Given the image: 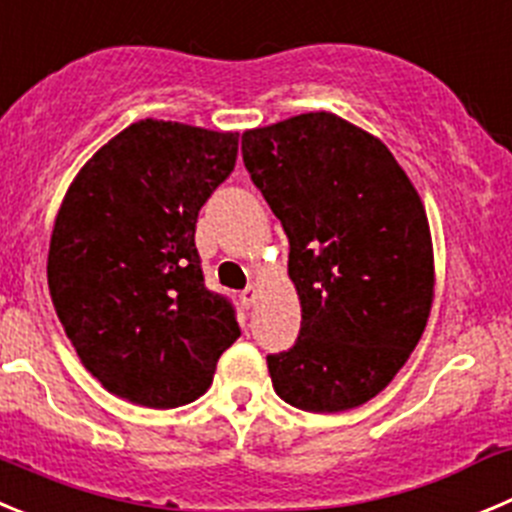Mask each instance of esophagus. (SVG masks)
<instances>
[{
	"label": "esophagus",
	"mask_w": 512,
	"mask_h": 512,
	"mask_svg": "<svg viewBox=\"0 0 512 512\" xmlns=\"http://www.w3.org/2000/svg\"><path fill=\"white\" fill-rule=\"evenodd\" d=\"M256 299H259V284H248V287L241 292V302L246 304V307H253Z\"/></svg>",
	"instance_id": "1"
}]
</instances>
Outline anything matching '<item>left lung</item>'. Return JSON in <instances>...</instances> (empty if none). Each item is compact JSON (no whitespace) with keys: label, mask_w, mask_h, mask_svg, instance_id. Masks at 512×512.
I'll return each instance as SVG.
<instances>
[{"label":"left lung","mask_w":512,"mask_h":512,"mask_svg":"<svg viewBox=\"0 0 512 512\" xmlns=\"http://www.w3.org/2000/svg\"><path fill=\"white\" fill-rule=\"evenodd\" d=\"M243 162L289 238L302 304L294 348L266 358L276 396L312 414L363 406L429 322L434 246L386 144L330 111L243 131Z\"/></svg>","instance_id":"1"}]
</instances>
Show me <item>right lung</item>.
I'll use <instances>...</instances> for the list:
<instances>
[{"label":"right lung","mask_w":512,"mask_h":512,"mask_svg":"<svg viewBox=\"0 0 512 512\" xmlns=\"http://www.w3.org/2000/svg\"><path fill=\"white\" fill-rule=\"evenodd\" d=\"M236 154V131L142 119L70 182L50 236V297L81 363L114 396L185 406L241 337L195 248L200 208Z\"/></svg>","instance_id":"add662e5"}]
</instances>
